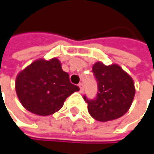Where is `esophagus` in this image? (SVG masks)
<instances>
[{
  "mask_svg": "<svg viewBox=\"0 0 154 154\" xmlns=\"http://www.w3.org/2000/svg\"><path fill=\"white\" fill-rule=\"evenodd\" d=\"M79 87L80 88V93H82L84 91V85H83V83H79Z\"/></svg>",
  "mask_w": 154,
  "mask_h": 154,
  "instance_id": "esophagus-1",
  "label": "esophagus"
}]
</instances>
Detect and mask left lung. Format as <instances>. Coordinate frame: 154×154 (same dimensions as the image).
<instances>
[{"instance_id":"1","label":"left lung","mask_w":154,"mask_h":154,"mask_svg":"<svg viewBox=\"0 0 154 154\" xmlns=\"http://www.w3.org/2000/svg\"><path fill=\"white\" fill-rule=\"evenodd\" d=\"M92 71L98 92L95 100H88L84 96L91 117L105 122L123 116L131 108L135 95L131 76L117 64L105 66L97 62Z\"/></svg>"}]
</instances>
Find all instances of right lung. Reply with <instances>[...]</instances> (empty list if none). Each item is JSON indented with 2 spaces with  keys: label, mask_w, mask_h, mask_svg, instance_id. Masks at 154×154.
Here are the masks:
<instances>
[{
  "label": "right lung",
  "mask_w": 154,
  "mask_h": 154,
  "mask_svg": "<svg viewBox=\"0 0 154 154\" xmlns=\"http://www.w3.org/2000/svg\"><path fill=\"white\" fill-rule=\"evenodd\" d=\"M15 90L22 105L30 112L48 116L58 111L66 97L79 88L69 80L57 58L37 59L16 76Z\"/></svg>",
  "instance_id": "1"
}]
</instances>
